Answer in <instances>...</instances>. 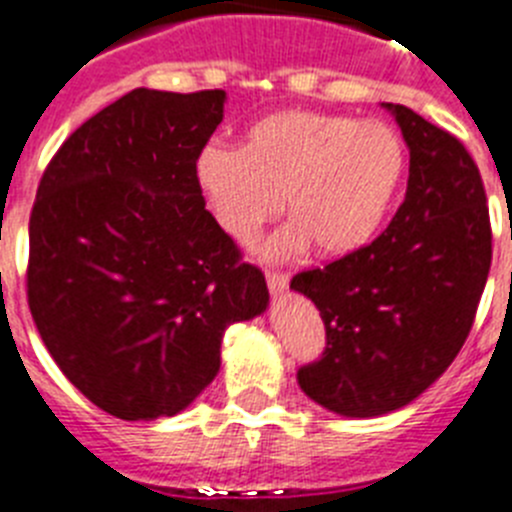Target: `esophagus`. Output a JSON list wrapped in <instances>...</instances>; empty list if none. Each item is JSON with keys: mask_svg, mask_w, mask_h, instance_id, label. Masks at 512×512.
<instances>
[{"mask_svg": "<svg viewBox=\"0 0 512 512\" xmlns=\"http://www.w3.org/2000/svg\"><path fill=\"white\" fill-rule=\"evenodd\" d=\"M266 284H269L271 295H279V292H284V289H287L289 274H284V271L269 269V271H266Z\"/></svg>", "mask_w": 512, "mask_h": 512, "instance_id": "esophagus-1", "label": "esophagus"}]
</instances>
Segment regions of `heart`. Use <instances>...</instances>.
<instances>
[{
	"mask_svg": "<svg viewBox=\"0 0 512 512\" xmlns=\"http://www.w3.org/2000/svg\"><path fill=\"white\" fill-rule=\"evenodd\" d=\"M410 153L392 125L325 112L289 110L261 117L243 148L210 143L197 156V184L217 225L253 243L287 197L295 220L271 253L348 256L387 223L408 176Z\"/></svg>",
	"mask_w": 512,
	"mask_h": 512,
	"instance_id": "obj_1",
	"label": "heart"
}]
</instances>
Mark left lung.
Listing matches in <instances>:
<instances>
[{
  "instance_id": "1",
  "label": "left lung",
  "mask_w": 512,
  "mask_h": 512,
  "mask_svg": "<svg viewBox=\"0 0 512 512\" xmlns=\"http://www.w3.org/2000/svg\"><path fill=\"white\" fill-rule=\"evenodd\" d=\"M387 107L410 148L405 202L369 246L289 284L325 325V351L297 382L351 418L392 413L449 369L492 264L485 184L464 143L405 104Z\"/></svg>"
}]
</instances>
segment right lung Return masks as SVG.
I'll return each mask as SVG.
<instances>
[{
  "label": "right lung",
  "mask_w": 512,
  "mask_h": 512,
  "mask_svg": "<svg viewBox=\"0 0 512 512\" xmlns=\"http://www.w3.org/2000/svg\"><path fill=\"white\" fill-rule=\"evenodd\" d=\"M223 89H133L63 140L30 212L27 305L99 410L169 418L220 369L228 325L266 310L264 271L217 225L197 156Z\"/></svg>",
  "instance_id": "obj_1"
}]
</instances>
